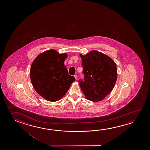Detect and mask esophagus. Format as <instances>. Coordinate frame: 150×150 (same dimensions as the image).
<instances>
[{
	"label": "esophagus",
	"instance_id": "obj_1",
	"mask_svg": "<svg viewBox=\"0 0 150 150\" xmlns=\"http://www.w3.org/2000/svg\"><path fill=\"white\" fill-rule=\"evenodd\" d=\"M74 77H75V79L77 80V76L76 75H74Z\"/></svg>",
	"mask_w": 150,
	"mask_h": 150
}]
</instances>
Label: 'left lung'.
<instances>
[{"instance_id": "1", "label": "left lung", "mask_w": 150, "mask_h": 150, "mask_svg": "<svg viewBox=\"0 0 150 150\" xmlns=\"http://www.w3.org/2000/svg\"><path fill=\"white\" fill-rule=\"evenodd\" d=\"M79 56L85 76L84 81H79L81 91L88 100L94 102L103 100L112 91L117 79L115 62L95 50Z\"/></svg>"}]
</instances>
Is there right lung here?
I'll return each instance as SVG.
<instances>
[{
    "instance_id": "add662e5",
    "label": "right lung",
    "mask_w": 150,
    "mask_h": 150,
    "mask_svg": "<svg viewBox=\"0 0 150 150\" xmlns=\"http://www.w3.org/2000/svg\"><path fill=\"white\" fill-rule=\"evenodd\" d=\"M67 53L49 50L38 55L32 62L30 79L35 90L50 101L59 100L75 81L64 65Z\"/></svg>"
}]
</instances>
